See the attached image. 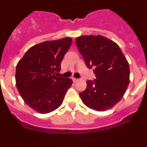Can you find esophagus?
Segmentation results:
<instances>
[{"mask_svg": "<svg viewBox=\"0 0 147 147\" xmlns=\"http://www.w3.org/2000/svg\"><path fill=\"white\" fill-rule=\"evenodd\" d=\"M72 80H73V82H76L79 81V80H78V79H76V78H72Z\"/></svg>", "mask_w": 147, "mask_h": 147, "instance_id": "esophagus-1", "label": "esophagus"}]
</instances>
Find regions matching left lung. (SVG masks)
I'll list each match as a JSON object with an SVG mask.
<instances>
[{"label":"left lung","mask_w":147,"mask_h":147,"mask_svg":"<svg viewBox=\"0 0 147 147\" xmlns=\"http://www.w3.org/2000/svg\"><path fill=\"white\" fill-rule=\"evenodd\" d=\"M78 49L89 68L95 67L96 79L86 82L80 93L82 102L96 111L112 108L124 96L129 83L128 61L119 45L102 35H85L76 38Z\"/></svg>","instance_id":"1"}]
</instances>
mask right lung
Listing matches in <instances>:
<instances>
[{
    "label": "right lung",
    "mask_w": 147,
    "mask_h": 147,
    "mask_svg": "<svg viewBox=\"0 0 147 147\" xmlns=\"http://www.w3.org/2000/svg\"><path fill=\"white\" fill-rule=\"evenodd\" d=\"M71 43L70 37L40 42L30 48L17 64L15 81L19 93L39 113L57 110L72 85L71 79L57 75Z\"/></svg>",
    "instance_id": "1"
}]
</instances>
